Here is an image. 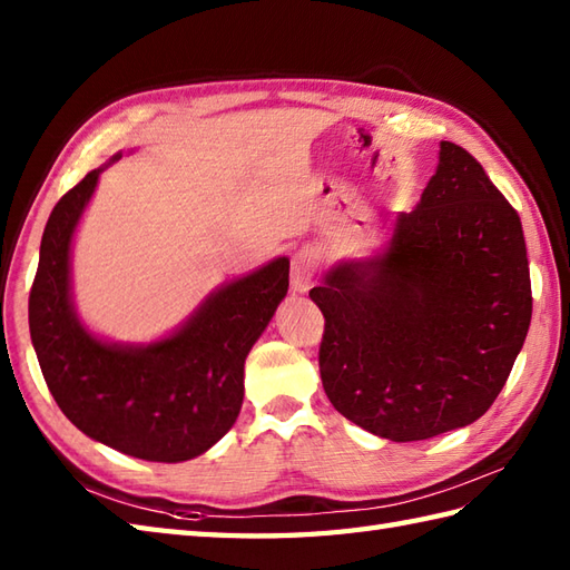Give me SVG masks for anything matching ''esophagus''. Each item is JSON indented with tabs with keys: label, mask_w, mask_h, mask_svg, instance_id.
<instances>
[{
	"label": "esophagus",
	"mask_w": 570,
	"mask_h": 570,
	"mask_svg": "<svg viewBox=\"0 0 570 570\" xmlns=\"http://www.w3.org/2000/svg\"><path fill=\"white\" fill-rule=\"evenodd\" d=\"M313 272H316V254L301 249L292 259V288L296 294H306L313 286Z\"/></svg>",
	"instance_id": "obj_1"
}]
</instances>
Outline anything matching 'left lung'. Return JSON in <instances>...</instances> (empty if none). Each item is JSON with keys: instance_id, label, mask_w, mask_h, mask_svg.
I'll return each instance as SVG.
<instances>
[{"instance_id": "8db88e82", "label": "left lung", "mask_w": 570, "mask_h": 570, "mask_svg": "<svg viewBox=\"0 0 570 570\" xmlns=\"http://www.w3.org/2000/svg\"><path fill=\"white\" fill-rule=\"evenodd\" d=\"M308 296L325 318L323 390L345 419L396 443L463 429L498 399L529 331L522 223L482 166L441 141L386 245L337 262Z\"/></svg>"}]
</instances>
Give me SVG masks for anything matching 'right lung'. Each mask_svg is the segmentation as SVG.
Returning a JSON list of instances; mask_svg holds the SVG:
<instances>
[{"label": "right lung", "instance_id": "1", "mask_svg": "<svg viewBox=\"0 0 570 570\" xmlns=\"http://www.w3.org/2000/svg\"><path fill=\"white\" fill-rule=\"evenodd\" d=\"M110 164L70 188L48 217L29 296L31 343L48 390L72 426L131 458L184 463L213 448L237 421L245 360L288 292V259L276 257L217 286L159 341H105L76 311L70 254Z\"/></svg>", "mask_w": 570, "mask_h": 570}]
</instances>
